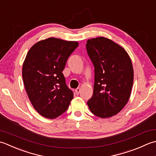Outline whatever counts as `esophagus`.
Instances as JSON below:
<instances>
[{
  "label": "esophagus",
  "mask_w": 156,
  "mask_h": 156,
  "mask_svg": "<svg viewBox=\"0 0 156 156\" xmlns=\"http://www.w3.org/2000/svg\"><path fill=\"white\" fill-rule=\"evenodd\" d=\"M80 91H81L80 88H77V89H76V90H75L76 94H77V95H78L79 93H80Z\"/></svg>",
  "instance_id": "obj_1"
}]
</instances>
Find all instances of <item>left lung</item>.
<instances>
[{
  "instance_id": "1",
  "label": "left lung",
  "mask_w": 156,
  "mask_h": 156,
  "mask_svg": "<svg viewBox=\"0 0 156 156\" xmlns=\"http://www.w3.org/2000/svg\"><path fill=\"white\" fill-rule=\"evenodd\" d=\"M86 48L95 67L89 108L100 118H110L122 110L131 96L134 78L131 59L122 46L102 36L87 40Z\"/></svg>"
}]
</instances>
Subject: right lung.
<instances>
[{
	"instance_id": "add662e5",
	"label": "right lung",
	"mask_w": 156,
	"mask_h": 156,
	"mask_svg": "<svg viewBox=\"0 0 156 156\" xmlns=\"http://www.w3.org/2000/svg\"><path fill=\"white\" fill-rule=\"evenodd\" d=\"M78 46L75 41L48 37L35 44L27 54L22 68L23 84L35 110L45 118L61 115L73 98L62 71Z\"/></svg>"
}]
</instances>
